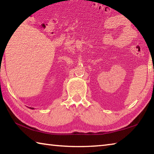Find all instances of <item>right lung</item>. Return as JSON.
Segmentation results:
<instances>
[{
	"mask_svg": "<svg viewBox=\"0 0 154 154\" xmlns=\"http://www.w3.org/2000/svg\"><path fill=\"white\" fill-rule=\"evenodd\" d=\"M30 109H34V108H30Z\"/></svg>",
	"mask_w": 154,
	"mask_h": 154,
	"instance_id": "add662e5",
	"label": "right lung"
}]
</instances>
